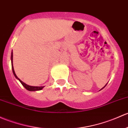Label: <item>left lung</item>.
Listing matches in <instances>:
<instances>
[{"instance_id": "1", "label": "left lung", "mask_w": 128, "mask_h": 128, "mask_svg": "<svg viewBox=\"0 0 128 128\" xmlns=\"http://www.w3.org/2000/svg\"><path fill=\"white\" fill-rule=\"evenodd\" d=\"M106 85H105V86H106ZM105 86H104V87H103V88H102V89H103L104 88V87H105ZM102 89H101V90H102Z\"/></svg>"}]
</instances>
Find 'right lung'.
<instances>
[{"mask_svg": "<svg viewBox=\"0 0 128 128\" xmlns=\"http://www.w3.org/2000/svg\"><path fill=\"white\" fill-rule=\"evenodd\" d=\"M11 61H12V70H13V75H14V76H15V78L17 79V80H18L19 81L21 82V83L22 84V85L24 87V88L26 89L27 90H28V91H40V90H42V89L44 88V86H33L28 85V84H26L25 83H24L23 82L21 81V80L18 77V76H16L15 72H14V68H13V51L12 52V54H11Z\"/></svg>", "mask_w": 128, "mask_h": 128, "instance_id": "1", "label": "right lung"}]
</instances>
